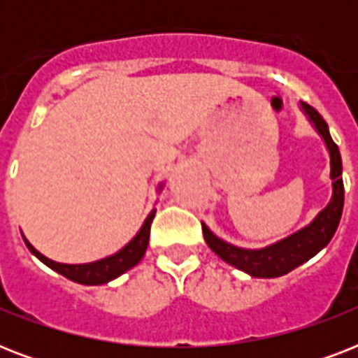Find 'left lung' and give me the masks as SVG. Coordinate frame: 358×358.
Segmentation results:
<instances>
[{
	"label": "left lung",
	"instance_id": "left-lung-1",
	"mask_svg": "<svg viewBox=\"0 0 358 358\" xmlns=\"http://www.w3.org/2000/svg\"><path fill=\"white\" fill-rule=\"evenodd\" d=\"M301 108L305 111L317 134L322 135L331 156V180H333V196L322 212L317 213L310 224L305 229L297 230L295 234L280 239L277 243L264 247V249H241L236 245H230L213 234L206 224L202 223V234L206 239L208 247L215 255L230 266L238 267L239 271L249 273L250 277L258 278H275L282 277L292 269H295L312 256H316L325 245L333 239L334 232L338 229L342 210H344V182H342V157L336 143L329 134L327 122L317 113L316 109L308 103L301 102Z\"/></svg>",
	"mask_w": 358,
	"mask_h": 358
}]
</instances>
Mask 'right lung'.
<instances>
[{"instance_id": "obj_1", "label": "right lung", "mask_w": 358, "mask_h": 358, "mask_svg": "<svg viewBox=\"0 0 358 358\" xmlns=\"http://www.w3.org/2000/svg\"><path fill=\"white\" fill-rule=\"evenodd\" d=\"M154 215H156V210H152L148 213V217L145 219V223H143L139 232L135 234V238L128 245H124L119 252H115V255L108 256V258H102V260L91 262V264H59V262H53L50 258H46L44 255H41L25 238L24 241L27 245V249L38 260L44 262L48 267H52L53 271L61 273L63 277L70 278L74 282L87 284V286H98V284H106L109 280H113V278L120 277L122 273H126L128 269H131V267L139 264L141 258L145 256L146 247H148L150 224Z\"/></svg>"}]
</instances>
